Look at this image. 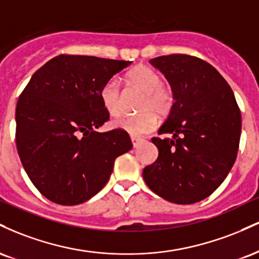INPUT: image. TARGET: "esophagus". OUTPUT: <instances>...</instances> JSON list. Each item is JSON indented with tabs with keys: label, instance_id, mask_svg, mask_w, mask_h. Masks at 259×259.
Instances as JSON below:
<instances>
[{
	"label": "esophagus",
	"instance_id": "esophagus-1",
	"mask_svg": "<svg viewBox=\"0 0 259 259\" xmlns=\"http://www.w3.org/2000/svg\"><path fill=\"white\" fill-rule=\"evenodd\" d=\"M132 142H133L134 148H136V147H139L140 145L142 144V142H144V140H142V139H138V138H132Z\"/></svg>",
	"mask_w": 259,
	"mask_h": 259
}]
</instances>
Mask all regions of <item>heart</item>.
<instances>
[{"label":"heart","mask_w":259,"mask_h":259,"mask_svg":"<svg viewBox=\"0 0 259 259\" xmlns=\"http://www.w3.org/2000/svg\"><path fill=\"white\" fill-rule=\"evenodd\" d=\"M127 84L142 91L140 112L135 115H124L112 121V125L133 136H141L152 132L157 125V114L167 115L174 105V91L163 84L160 75L147 65H138L126 73ZM100 99L109 114L115 117L121 111V94L119 82L109 79L101 88Z\"/></svg>","instance_id":"b5f03b06"}]
</instances>
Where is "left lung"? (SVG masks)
<instances>
[{"mask_svg": "<svg viewBox=\"0 0 259 259\" xmlns=\"http://www.w3.org/2000/svg\"><path fill=\"white\" fill-rule=\"evenodd\" d=\"M150 63L174 91L175 102L153 138L158 158L142 171L151 190L169 202L191 204L218 189L234 165L241 135V112L218 70L189 55L160 56Z\"/></svg>", "mask_w": 259, "mask_h": 259, "instance_id": "left-lung-1", "label": "left lung"}]
</instances>
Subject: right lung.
<instances>
[{
  "mask_svg": "<svg viewBox=\"0 0 259 259\" xmlns=\"http://www.w3.org/2000/svg\"><path fill=\"white\" fill-rule=\"evenodd\" d=\"M130 63L59 55L23 90L16 109L18 154L50 201L74 206L90 200L107 184L115 158L133 148L124 130L96 132L109 119L101 88Z\"/></svg>",
  "mask_w": 259,
  "mask_h": 259,
  "instance_id": "add662e5",
  "label": "right lung"
}]
</instances>
